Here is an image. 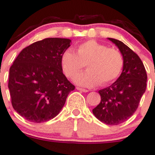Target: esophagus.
Masks as SVG:
<instances>
[{
  "label": "esophagus",
  "instance_id": "esophagus-1",
  "mask_svg": "<svg viewBox=\"0 0 155 155\" xmlns=\"http://www.w3.org/2000/svg\"><path fill=\"white\" fill-rule=\"evenodd\" d=\"M77 90L80 91H82V92H88V90H87V89H84V88H81V87H76Z\"/></svg>",
  "mask_w": 155,
  "mask_h": 155
}]
</instances>
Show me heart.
<instances>
[{"instance_id":"heart-1","label":"heart","mask_w":155,"mask_h":155,"mask_svg":"<svg viewBox=\"0 0 155 155\" xmlns=\"http://www.w3.org/2000/svg\"><path fill=\"white\" fill-rule=\"evenodd\" d=\"M61 64L65 75L72 78L84 68L87 71L74 78L77 84L92 87L100 84L106 86L118 78L124 68V57L119 50L90 40L77 47V53L66 50L61 55Z\"/></svg>"}]
</instances>
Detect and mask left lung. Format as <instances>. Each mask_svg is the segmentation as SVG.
Returning <instances> with one entry per match:
<instances>
[{"instance_id":"obj_1","label":"left lung","mask_w":155,"mask_h":155,"mask_svg":"<svg viewBox=\"0 0 155 155\" xmlns=\"http://www.w3.org/2000/svg\"><path fill=\"white\" fill-rule=\"evenodd\" d=\"M107 39L121 52L124 68L115 82L99 91L101 100L92 111L104 124L117 125L127 120L136 111L145 92L147 77L144 64L137 54L120 41Z\"/></svg>"}]
</instances>
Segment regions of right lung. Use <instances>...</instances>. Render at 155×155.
<instances>
[{
    "label": "right lung",
    "instance_id": "right-lung-1",
    "mask_svg": "<svg viewBox=\"0 0 155 155\" xmlns=\"http://www.w3.org/2000/svg\"><path fill=\"white\" fill-rule=\"evenodd\" d=\"M70 39L45 38L24 48L11 65L8 88L15 110L34 123L58 115L74 86L62 71L61 58Z\"/></svg>",
    "mask_w": 155,
    "mask_h": 155
}]
</instances>
